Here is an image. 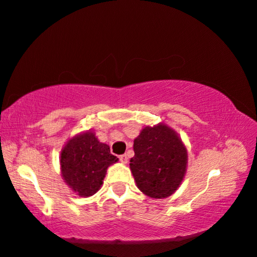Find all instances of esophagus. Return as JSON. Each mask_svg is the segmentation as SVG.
Listing matches in <instances>:
<instances>
[{"label": "esophagus", "mask_w": 257, "mask_h": 257, "mask_svg": "<svg viewBox=\"0 0 257 257\" xmlns=\"http://www.w3.org/2000/svg\"><path fill=\"white\" fill-rule=\"evenodd\" d=\"M119 159H120V161H121V162H122V163H127V162H128V156H127V154L120 155Z\"/></svg>", "instance_id": "esophagus-1"}]
</instances>
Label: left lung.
I'll return each mask as SVG.
<instances>
[{
	"label": "left lung",
	"mask_w": 257,
	"mask_h": 257,
	"mask_svg": "<svg viewBox=\"0 0 257 257\" xmlns=\"http://www.w3.org/2000/svg\"><path fill=\"white\" fill-rule=\"evenodd\" d=\"M130 169L137 187L150 197L175 193L186 173L187 151L181 139L165 124L146 127L134 141Z\"/></svg>",
	"instance_id": "8db88e82"
}]
</instances>
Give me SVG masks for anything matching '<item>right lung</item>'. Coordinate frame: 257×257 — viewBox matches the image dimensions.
<instances>
[{"label":"right lung","instance_id":"obj_1","mask_svg":"<svg viewBox=\"0 0 257 257\" xmlns=\"http://www.w3.org/2000/svg\"><path fill=\"white\" fill-rule=\"evenodd\" d=\"M118 158L110 147L87 132L70 139L61 152V172L70 188L81 197L92 196L99 189L108 165Z\"/></svg>","mask_w":257,"mask_h":257}]
</instances>
